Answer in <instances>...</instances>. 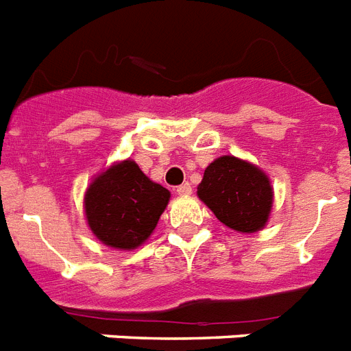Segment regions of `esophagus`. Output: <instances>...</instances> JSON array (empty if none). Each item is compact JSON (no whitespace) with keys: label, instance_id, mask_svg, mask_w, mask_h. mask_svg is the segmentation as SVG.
<instances>
[{"label":"esophagus","instance_id":"34e87169","mask_svg":"<svg viewBox=\"0 0 351 351\" xmlns=\"http://www.w3.org/2000/svg\"><path fill=\"white\" fill-rule=\"evenodd\" d=\"M176 192H178V195L186 197V195H190V193H192V186H190L188 182H182L181 186H178V190H176Z\"/></svg>","mask_w":351,"mask_h":351}]
</instances>
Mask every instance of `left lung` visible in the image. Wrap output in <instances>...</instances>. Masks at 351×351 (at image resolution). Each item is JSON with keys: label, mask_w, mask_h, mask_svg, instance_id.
Listing matches in <instances>:
<instances>
[{"label": "left lung", "mask_w": 351, "mask_h": 351, "mask_svg": "<svg viewBox=\"0 0 351 351\" xmlns=\"http://www.w3.org/2000/svg\"><path fill=\"white\" fill-rule=\"evenodd\" d=\"M197 197L230 230L256 233L273 211L271 179L260 167L234 156H221L204 170Z\"/></svg>", "instance_id": "left-lung-1"}]
</instances>
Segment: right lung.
Instances as JSON below:
<instances>
[{
    "label": "right lung",
    "mask_w": 351,
    "mask_h": 351,
    "mask_svg": "<svg viewBox=\"0 0 351 351\" xmlns=\"http://www.w3.org/2000/svg\"><path fill=\"white\" fill-rule=\"evenodd\" d=\"M170 192L141 172L132 159L117 161L93 178L84 193L89 230L104 245L132 251L154 233Z\"/></svg>",
    "instance_id": "1"
}]
</instances>
